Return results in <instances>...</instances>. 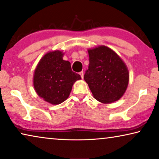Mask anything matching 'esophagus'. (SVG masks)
I'll return each mask as SVG.
<instances>
[{
    "mask_svg": "<svg viewBox=\"0 0 159 159\" xmlns=\"http://www.w3.org/2000/svg\"><path fill=\"white\" fill-rule=\"evenodd\" d=\"M79 74L80 75V77H81V79H84V72H83V71H81V72L79 73Z\"/></svg>",
    "mask_w": 159,
    "mask_h": 159,
    "instance_id": "1",
    "label": "esophagus"
}]
</instances>
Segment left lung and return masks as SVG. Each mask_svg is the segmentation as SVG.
I'll return each mask as SVG.
<instances>
[{
    "mask_svg": "<svg viewBox=\"0 0 159 159\" xmlns=\"http://www.w3.org/2000/svg\"><path fill=\"white\" fill-rule=\"evenodd\" d=\"M89 66L84 74L93 97L109 104L119 100L126 91L129 72L115 51L106 46L89 49Z\"/></svg>",
    "mask_w": 159,
    "mask_h": 159,
    "instance_id": "obj_1",
    "label": "left lung"
}]
</instances>
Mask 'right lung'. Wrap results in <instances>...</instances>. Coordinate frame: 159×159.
<instances>
[{
  "instance_id": "1",
  "label": "right lung",
  "mask_w": 159,
  "mask_h": 159,
  "mask_svg": "<svg viewBox=\"0 0 159 159\" xmlns=\"http://www.w3.org/2000/svg\"><path fill=\"white\" fill-rule=\"evenodd\" d=\"M64 53L60 50L44 55L34 70V87L44 101L59 104L68 99L72 86L80 75L71 69L70 62L62 59Z\"/></svg>"
}]
</instances>
